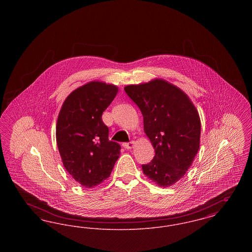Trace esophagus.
<instances>
[{
  "mask_svg": "<svg viewBox=\"0 0 252 252\" xmlns=\"http://www.w3.org/2000/svg\"><path fill=\"white\" fill-rule=\"evenodd\" d=\"M134 144H135L134 142H130V143H126V144H123V146H124L125 148H126V149H132V148L134 147Z\"/></svg>",
  "mask_w": 252,
  "mask_h": 252,
  "instance_id": "esophagus-1",
  "label": "esophagus"
}]
</instances>
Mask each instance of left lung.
<instances>
[{"label":"left lung","mask_w":252,"mask_h":252,"mask_svg":"<svg viewBox=\"0 0 252 252\" xmlns=\"http://www.w3.org/2000/svg\"><path fill=\"white\" fill-rule=\"evenodd\" d=\"M126 94L144 116V130L155 149L142 165L144 175L159 187H169L186 174L200 146L201 123L191 99L164 79L127 85Z\"/></svg>","instance_id":"obj_1"}]
</instances>
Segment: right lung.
Returning <instances> with one entry per match:
<instances>
[{"label":"right lung","mask_w":252,"mask_h":252,"mask_svg":"<svg viewBox=\"0 0 252 252\" xmlns=\"http://www.w3.org/2000/svg\"><path fill=\"white\" fill-rule=\"evenodd\" d=\"M118 87L91 81L67 96L60 108L56 138L61 160L75 181L93 188L109 178L120 156V144L108 140L102 114Z\"/></svg>","instance_id":"add662e5"}]
</instances>
